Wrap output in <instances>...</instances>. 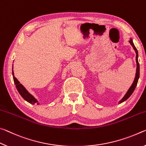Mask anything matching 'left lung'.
Returning a JSON list of instances; mask_svg holds the SVG:
<instances>
[{"label": "left lung", "mask_w": 146, "mask_h": 146, "mask_svg": "<svg viewBox=\"0 0 146 146\" xmlns=\"http://www.w3.org/2000/svg\"><path fill=\"white\" fill-rule=\"evenodd\" d=\"M129 42L131 43V44L132 45L133 49L135 50V52H136V61H137V72H136V76H135V80H134V82L133 83L132 85L131 86V87L129 88V89L128 90V91L127 92V93H126L125 95L124 96V97L120 100V104H121V103L123 102L124 101H125L126 100H127L131 96V95L133 94V92H134V90H135L136 87H137V83H138V78H139V76H140V66H139V63H138V54L137 49L136 48V47L135 46V45H134V43H133L132 39H131L129 40Z\"/></svg>", "instance_id": "8db88e82"}]
</instances>
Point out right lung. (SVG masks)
<instances>
[{"label": "right lung", "mask_w": 146, "mask_h": 146, "mask_svg": "<svg viewBox=\"0 0 146 146\" xmlns=\"http://www.w3.org/2000/svg\"><path fill=\"white\" fill-rule=\"evenodd\" d=\"M12 74H13L14 83H15L18 92H19V94H21V96H22L23 98L26 100V101L29 102L31 104H34L35 103H37V104H39V103H38V102L37 101V100L35 99L32 94H30V93L28 92V90L25 89V87H24L21 83H20V82L17 80V79L15 77L13 68H12Z\"/></svg>", "instance_id": "add662e5"}]
</instances>
